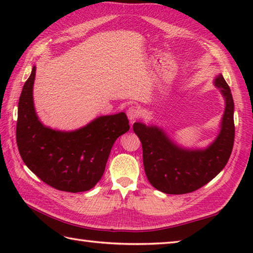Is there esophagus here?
Returning a JSON list of instances; mask_svg holds the SVG:
<instances>
[{
	"instance_id": "esophagus-1",
	"label": "esophagus",
	"mask_w": 253,
	"mask_h": 253,
	"mask_svg": "<svg viewBox=\"0 0 253 253\" xmlns=\"http://www.w3.org/2000/svg\"><path fill=\"white\" fill-rule=\"evenodd\" d=\"M127 116H128V118H129L130 122H135L136 120H138V118L141 116V111L136 106H131L127 110Z\"/></svg>"
}]
</instances>
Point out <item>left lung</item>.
Segmentation results:
<instances>
[{"instance_id":"left-lung-1","label":"left lung","mask_w":253,"mask_h":253,"mask_svg":"<svg viewBox=\"0 0 253 253\" xmlns=\"http://www.w3.org/2000/svg\"><path fill=\"white\" fill-rule=\"evenodd\" d=\"M214 84L221 90L226 106L221 131L207 149L179 148L157 126L133 124V131L142 144L144 171L155 189L169 195L192 192L212 180L227 164L235 140L234 100L222 75Z\"/></svg>"}]
</instances>
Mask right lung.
Listing matches in <instances>:
<instances>
[{
	"label": "right lung",
	"mask_w": 253,
	"mask_h": 253,
	"mask_svg": "<svg viewBox=\"0 0 253 253\" xmlns=\"http://www.w3.org/2000/svg\"><path fill=\"white\" fill-rule=\"evenodd\" d=\"M36 66L18 102L16 141L24 163L45 184L67 192L87 191L104 173L116 139L129 130L125 113L101 116L75 131L43 126L36 114L32 89Z\"/></svg>",
	"instance_id": "1"
}]
</instances>
